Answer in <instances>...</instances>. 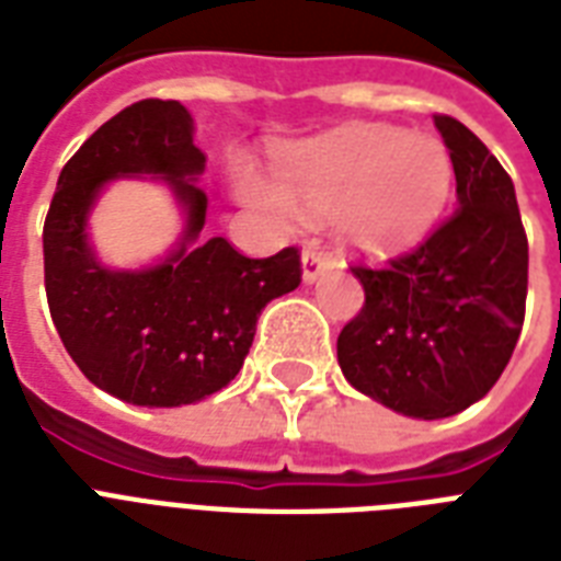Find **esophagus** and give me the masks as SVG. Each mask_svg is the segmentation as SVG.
<instances>
[{
  "label": "esophagus",
  "instance_id": "obj_1",
  "mask_svg": "<svg viewBox=\"0 0 561 561\" xmlns=\"http://www.w3.org/2000/svg\"><path fill=\"white\" fill-rule=\"evenodd\" d=\"M329 267H332L329 255L314 250V247H306V250H302V282H306V285H314Z\"/></svg>",
  "mask_w": 561,
  "mask_h": 561
}]
</instances>
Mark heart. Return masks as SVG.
Here are the masks:
<instances>
[{
  "label": "heart",
  "instance_id": "heart-1",
  "mask_svg": "<svg viewBox=\"0 0 561 561\" xmlns=\"http://www.w3.org/2000/svg\"><path fill=\"white\" fill-rule=\"evenodd\" d=\"M454 186L451 153L436 136L392 125H343L279 153V180L236 169L238 197L282 227L334 215L343 244L390 255L436 227Z\"/></svg>",
  "mask_w": 561,
  "mask_h": 561
}]
</instances>
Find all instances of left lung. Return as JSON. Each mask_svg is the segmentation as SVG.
Listing matches in <instances>:
<instances>
[{
	"mask_svg": "<svg viewBox=\"0 0 561 561\" xmlns=\"http://www.w3.org/2000/svg\"><path fill=\"white\" fill-rule=\"evenodd\" d=\"M451 153L457 209L390 267H352L360 314L337 337L346 381L410 419H445L486 396L513 358L527 302V236L515 186L489 148L434 116Z\"/></svg>",
	"mask_w": 561,
	"mask_h": 561,
	"instance_id": "obj_1",
	"label": "left lung"
}]
</instances>
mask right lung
<instances>
[{
  "label": "right lung",
  "instance_id": "1",
  "mask_svg": "<svg viewBox=\"0 0 561 561\" xmlns=\"http://www.w3.org/2000/svg\"><path fill=\"white\" fill-rule=\"evenodd\" d=\"M206 153L180 101L130 104L66 162L43 229L46 297L55 329L99 390L136 408H180L224 390L271 299L299 285V253L247 259L227 238L203 241ZM151 176L170 188L184 227L170 253L142 268H110L89 215L116 179Z\"/></svg>",
  "mask_w": 561,
  "mask_h": 561
}]
</instances>
